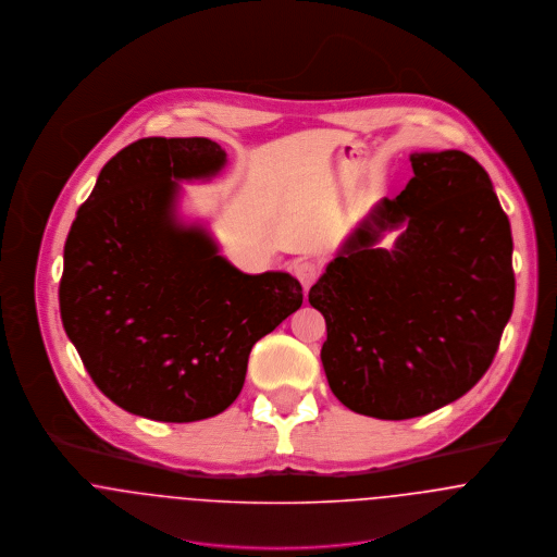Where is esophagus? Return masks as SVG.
Returning <instances> with one entry per match:
<instances>
[{"instance_id":"34e87169","label":"esophagus","mask_w":557,"mask_h":557,"mask_svg":"<svg viewBox=\"0 0 557 557\" xmlns=\"http://www.w3.org/2000/svg\"><path fill=\"white\" fill-rule=\"evenodd\" d=\"M322 273V262L320 260H313V258H304L295 264V275L297 280L304 284L306 293L309 290V286L320 277Z\"/></svg>"}]
</instances>
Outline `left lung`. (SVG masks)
<instances>
[{"label":"left lung","mask_w":557,"mask_h":557,"mask_svg":"<svg viewBox=\"0 0 557 557\" xmlns=\"http://www.w3.org/2000/svg\"><path fill=\"white\" fill-rule=\"evenodd\" d=\"M414 177L348 237L309 306L326 322L322 366L352 412L404 421L466 395L490 370L515 304L512 235L468 153H412ZM405 226L396 248L377 249Z\"/></svg>","instance_id":"1"}]
</instances>
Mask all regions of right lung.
Here are the masks:
<instances>
[{
  "label": "right lung",
  "mask_w": 557,
  "mask_h": 557,
  "mask_svg": "<svg viewBox=\"0 0 557 557\" xmlns=\"http://www.w3.org/2000/svg\"><path fill=\"white\" fill-rule=\"evenodd\" d=\"M224 162L209 138H140L104 164L65 239L63 329L96 386L151 421L224 412L251 346L304 304L293 275H246L200 228L175 222V180Z\"/></svg>",
  "instance_id": "add662e5"
}]
</instances>
